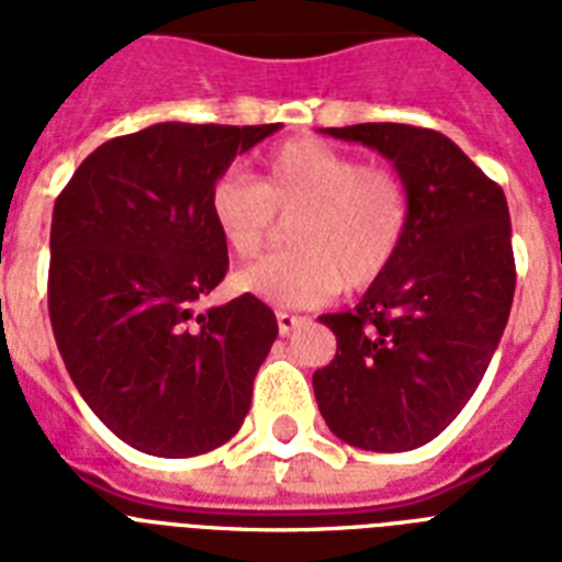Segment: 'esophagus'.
Wrapping results in <instances>:
<instances>
[{
    "label": "esophagus",
    "mask_w": 562,
    "mask_h": 562,
    "mask_svg": "<svg viewBox=\"0 0 562 562\" xmlns=\"http://www.w3.org/2000/svg\"><path fill=\"white\" fill-rule=\"evenodd\" d=\"M300 324H303V317H300V315H289V312H277V326H280L282 335L294 333V329H297Z\"/></svg>",
    "instance_id": "34e87169"
}]
</instances>
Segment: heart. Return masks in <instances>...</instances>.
<instances>
[{"label":"heart","mask_w":562,"mask_h":562,"mask_svg":"<svg viewBox=\"0 0 562 562\" xmlns=\"http://www.w3.org/2000/svg\"><path fill=\"white\" fill-rule=\"evenodd\" d=\"M206 212L236 259H254L277 218H294V250L238 271L233 285L271 306L312 308L391 271L408 238L411 192L393 166L300 136L265 154L256 183L238 171L212 180Z\"/></svg>","instance_id":"heart-1"}]
</instances>
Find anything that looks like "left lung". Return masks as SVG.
Masks as SVG:
<instances>
[{"label":"left lung","instance_id":"1","mask_svg":"<svg viewBox=\"0 0 562 562\" xmlns=\"http://www.w3.org/2000/svg\"><path fill=\"white\" fill-rule=\"evenodd\" d=\"M326 134L370 145L411 192L400 259L352 312L324 315L338 352L315 370L317 408L344 443L408 452L470 402L516 291L505 192L449 136L368 122Z\"/></svg>","mask_w":562,"mask_h":562}]
</instances>
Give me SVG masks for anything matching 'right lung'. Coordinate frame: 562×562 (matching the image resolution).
Masks as SVG:
<instances>
[{"label": "right lung", "mask_w": 562, "mask_h": 562, "mask_svg": "<svg viewBox=\"0 0 562 562\" xmlns=\"http://www.w3.org/2000/svg\"><path fill=\"white\" fill-rule=\"evenodd\" d=\"M280 125L160 122L99 145L52 212L48 317L95 417L145 454L218 449L250 411L277 338L259 297L194 315L227 273L206 194Z\"/></svg>", "instance_id": "obj_1"}]
</instances>
